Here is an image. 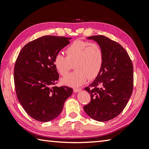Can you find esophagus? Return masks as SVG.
Segmentation results:
<instances>
[{"instance_id":"1","label":"esophagus","mask_w":149,"mask_h":149,"mask_svg":"<svg viewBox=\"0 0 149 149\" xmlns=\"http://www.w3.org/2000/svg\"><path fill=\"white\" fill-rule=\"evenodd\" d=\"M81 91V89H80V88H74V93H78V92H80Z\"/></svg>"}]
</instances>
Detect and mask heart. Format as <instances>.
Masks as SVG:
<instances>
[{
	"label": "heart",
	"instance_id": "heart-1",
	"mask_svg": "<svg viewBox=\"0 0 149 149\" xmlns=\"http://www.w3.org/2000/svg\"><path fill=\"white\" fill-rule=\"evenodd\" d=\"M66 57L61 53L54 56L53 64L56 71L64 76L74 64L75 72L63 78L62 82L70 87H79L88 78L94 79L101 70L103 52L99 45L84 41H75L65 50Z\"/></svg>",
	"mask_w": 149,
	"mask_h": 149
}]
</instances>
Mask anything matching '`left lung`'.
I'll list each match as a JSON object with an SVG mask.
<instances>
[{
  "instance_id": "obj_1",
  "label": "left lung",
  "mask_w": 149,
  "mask_h": 149,
  "mask_svg": "<svg viewBox=\"0 0 149 149\" xmlns=\"http://www.w3.org/2000/svg\"><path fill=\"white\" fill-rule=\"evenodd\" d=\"M97 42L103 52L101 70L85 90L91 95L84 106L86 114L99 122H107L119 115L132 94L133 67L127 52L118 42L104 35L87 37Z\"/></svg>"
}]
</instances>
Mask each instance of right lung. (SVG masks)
Segmentation results:
<instances>
[{"label": "right lung", "instance_id": "obj_1", "mask_svg": "<svg viewBox=\"0 0 149 149\" xmlns=\"http://www.w3.org/2000/svg\"><path fill=\"white\" fill-rule=\"evenodd\" d=\"M71 39L45 35L25 45L17 58L14 79L17 99L37 121L47 122L58 116L72 95V88L54 86L59 75L53 64L54 56Z\"/></svg>", "mask_w": 149, "mask_h": 149}]
</instances>
